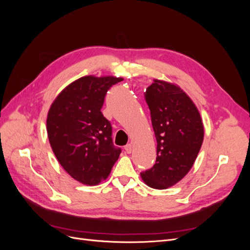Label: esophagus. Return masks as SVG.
Here are the masks:
<instances>
[{
	"mask_svg": "<svg viewBox=\"0 0 250 250\" xmlns=\"http://www.w3.org/2000/svg\"><path fill=\"white\" fill-rule=\"evenodd\" d=\"M132 145H131V144H127V145L125 146V151H126V153H128V154H130L131 152H132Z\"/></svg>",
	"mask_w": 250,
	"mask_h": 250,
	"instance_id": "esophagus-1",
	"label": "esophagus"
}]
</instances>
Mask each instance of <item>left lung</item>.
I'll return each mask as SVG.
<instances>
[{
	"label": "left lung",
	"mask_w": 250,
	"mask_h": 250,
	"mask_svg": "<svg viewBox=\"0 0 250 250\" xmlns=\"http://www.w3.org/2000/svg\"><path fill=\"white\" fill-rule=\"evenodd\" d=\"M145 99L156 138V161L141 173L148 187L165 190L191 170L201 148L204 129L200 113L183 89L173 83L154 79Z\"/></svg>",
	"instance_id": "1"
}]
</instances>
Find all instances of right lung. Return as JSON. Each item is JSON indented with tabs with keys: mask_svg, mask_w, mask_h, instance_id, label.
Instances as JSON below:
<instances>
[{
	"mask_svg": "<svg viewBox=\"0 0 250 250\" xmlns=\"http://www.w3.org/2000/svg\"><path fill=\"white\" fill-rule=\"evenodd\" d=\"M122 80L81 77L64 87L49 109L47 132L53 152L65 172L83 185L97 186L106 179L120 156L101 108L107 90Z\"/></svg>",
	"mask_w": 250,
	"mask_h": 250,
	"instance_id": "add662e5",
	"label": "right lung"
}]
</instances>
